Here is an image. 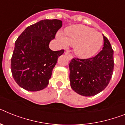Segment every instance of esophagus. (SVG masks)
Segmentation results:
<instances>
[{
	"label": "esophagus",
	"mask_w": 125,
	"mask_h": 125,
	"mask_svg": "<svg viewBox=\"0 0 125 125\" xmlns=\"http://www.w3.org/2000/svg\"><path fill=\"white\" fill-rule=\"evenodd\" d=\"M65 54H66V56H67L68 58H69V60H71L72 59V55H71V54H70V53H69V52H65Z\"/></svg>",
	"instance_id": "obj_1"
}]
</instances>
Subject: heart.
I'll use <instances>...</instances> for the list:
<instances>
[{"label": "heart", "instance_id": "heart-1", "mask_svg": "<svg viewBox=\"0 0 125 125\" xmlns=\"http://www.w3.org/2000/svg\"><path fill=\"white\" fill-rule=\"evenodd\" d=\"M56 37L64 48H67L69 45L74 46L75 55L81 58L94 56L100 50L104 42L101 33L82 25L68 27L64 33L59 32Z\"/></svg>", "mask_w": 125, "mask_h": 125}]
</instances>
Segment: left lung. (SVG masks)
Returning a JSON list of instances; mask_svg holds the SVG:
<instances>
[{"instance_id": "1", "label": "left lung", "mask_w": 125, "mask_h": 125, "mask_svg": "<svg viewBox=\"0 0 125 125\" xmlns=\"http://www.w3.org/2000/svg\"><path fill=\"white\" fill-rule=\"evenodd\" d=\"M103 37L102 50L95 57L73 58L69 63L71 88L82 96H94L103 91L113 75L114 51L107 38Z\"/></svg>"}]
</instances>
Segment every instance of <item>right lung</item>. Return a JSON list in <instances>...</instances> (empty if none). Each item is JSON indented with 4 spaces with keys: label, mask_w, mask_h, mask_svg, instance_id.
<instances>
[{
    "label": "right lung",
    "mask_w": 125,
    "mask_h": 125,
    "mask_svg": "<svg viewBox=\"0 0 125 125\" xmlns=\"http://www.w3.org/2000/svg\"><path fill=\"white\" fill-rule=\"evenodd\" d=\"M62 26L59 20H43L27 27L15 42L11 58L12 77L21 88L37 92L48 86L53 69L64 50L49 44Z\"/></svg>",
    "instance_id": "right-lung-1"
}]
</instances>
